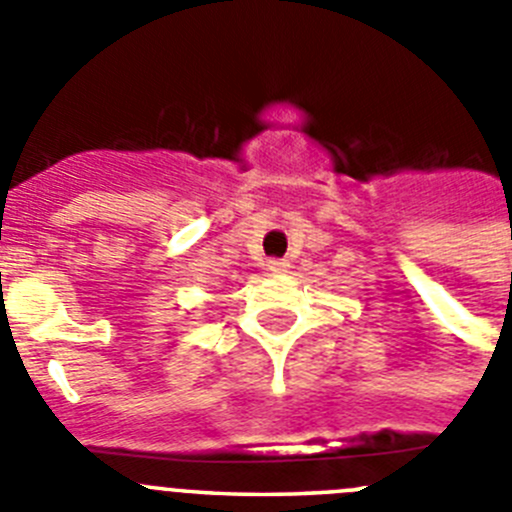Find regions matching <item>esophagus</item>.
<instances>
[{
	"instance_id": "obj_1",
	"label": "esophagus",
	"mask_w": 512,
	"mask_h": 512,
	"mask_svg": "<svg viewBox=\"0 0 512 512\" xmlns=\"http://www.w3.org/2000/svg\"><path fill=\"white\" fill-rule=\"evenodd\" d=\"M266 266H269V271H271V274H284V271L289 269V264H287V261H282V259H271L269 264H266Z\"/></svg>"
}]
</instances>
